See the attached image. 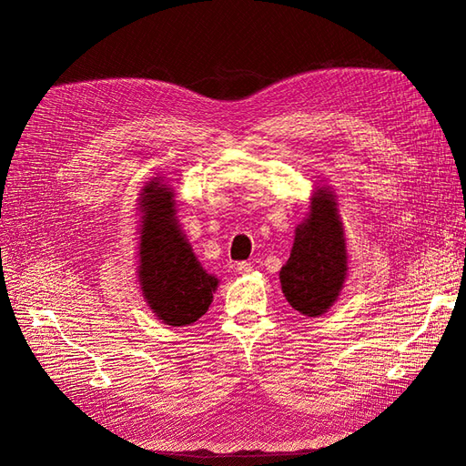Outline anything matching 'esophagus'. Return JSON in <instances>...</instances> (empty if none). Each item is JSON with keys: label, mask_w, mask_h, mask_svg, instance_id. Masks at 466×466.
Masks as SVG:
<instances>
[{"label": "esophagus", "mask_w": 466, "mask_h": 466, "mask_svg": "<svg viewBox=\"0 0 466 466\" xmlns=\"http://www.w3.org/2000/svg\"><path fill=\"white\" fill-rule=\"evenodd\" d=\"M237 272H238V274H248V272H252V264H250V262H238V264H237Z\"/></svg>", "instance_id": "34e87169"}]
</instances>
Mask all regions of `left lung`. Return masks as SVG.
<instances>
[{
	"label": "left lung",
	"instance_id": "1",
	"mask_svg": "<svg viewBox=\"0 0 466 466\" xmlns=\"http://www.w3.org/2000/svg\"><path fill=\"white\" fill-rule=\"evenodd\" d=\"M346 272V237L336 196L317 187L307 218L295 228L291 255L279 270L281 291L295 311L320 317L340 295Z\"/></svg>",
	"mask_w": 466,
	"mask_h": 466
}]
</instances>
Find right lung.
<instances>
[{
	"instance_id": "1",
	"label": "right lung",
	"mask_w": 466,
	"mask_h": 466,
	"mask_svg": "<svg viewBox=\"0 0 466 466\" xmlns=\"http://www.w3.org/2000/svg\"><path fill=\"white\" fill-rule=\"evenodd\" d=\"M175 204V192L161 178L149 180L139 194L137 278L155 317L168 327H188L208 311L219 279L196 258Z\"/></svg>"
}]
</instances>
